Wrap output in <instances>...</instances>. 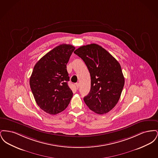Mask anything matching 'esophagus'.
Wrapping results in <instances>:
<instances>
[{"label": "esophagus", "mask_w": 158, "mask_h": 158, "mask_svg": "<svg viewBox=\"0 0 158 158\" xmlns=\"http://www.w3.org/2000/svg\"><path fill=\"white\" fill-rule=\"evenodd\" d=\"M76 88H77V89H78V88H79V84L78 83L76 84Z\"/></svg>", "instance_id": "obj_1"}]
</instances>
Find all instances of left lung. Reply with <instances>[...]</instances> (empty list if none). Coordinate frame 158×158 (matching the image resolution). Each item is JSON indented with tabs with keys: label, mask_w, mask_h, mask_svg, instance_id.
<instances>
[{
	"label": "left lung",
	"mask_w": 158,
	"mask_h": 158,
	"mask_svg": "<svg viewBox=\"0 0 158 158\" xmlns=\"http://www.w3.org/2000/svg\"><path fill=\"white\" fill-rule=\"evenodd\" d=\"M90 73V90L83 98L90 110L98 114L108 113L116 105L124 85L120 63L101 46L83 45L74 52Z\"/></svg>",
	"instance_id": "1"
}]
</instances>
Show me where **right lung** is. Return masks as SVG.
<instances>
[{"label":"right lung","mask_w":158,"mask_h":158,"mask_svg":"<svg viewBox=\"0 0 158 158\" xmlns=\"http://www.w3.org/2000/svg\"><path fill=\"white\" fill-rule=\"evenodd\" d=\"M75 47L61 44L47 53L34 67L30 88L40 108L55 115L64 110L73 97L68 86L66 64Z\"/></svg>","instance_id":"1"}]
</instances>
